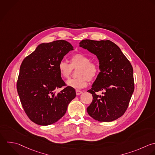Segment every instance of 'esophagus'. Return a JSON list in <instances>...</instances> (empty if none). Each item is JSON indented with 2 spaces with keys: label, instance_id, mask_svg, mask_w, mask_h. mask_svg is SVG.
<instances>
[{
  "label": "esophagus",
  "instance_id": "esophagus-1",
  "mask_svg": "<svg viewBox=\"0 0 155 155\" xmlns=\"http://www.w3.org/2000/svg\"><path fill=\"white\" fill-rule=\"evenodd\" d=\"M76 93L77 95H79L82 93V91L81 90H76Z\"/></svg>",
  "mask_w": 155,
  "mask_h": 155
}]
</instances>
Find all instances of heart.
Wrapping results in <instances>:
<instances>
[{
  "label": "heart",
  "instance_id": "obj_1",
  "mask_svg": "<svg viewBox=\"0 0 155 155\" xmlns=\"http://www.w3.org/2000/svg\"><path fill=\"white\" fill-rule=\"evenodd\" d=\"M78 78L68 79L66 84L68 86L74 88H83L88 85V80H94L99 73V66L95 61H91V58L85 54L77 53L70 57V64L64 60L59 61L58 69L61 76L65 78H68L73 68H79Z\"/></svg>",
  "mask_w": 155,
  "mask_h": 155
}]
</instances>
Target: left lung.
I'll return each mask as SVG.
<instances>
[{"mask_svg": "<svg viewBox=\"0 0 155 155\" xmlns=\"http://www.w3.org/2000/svg\"><path fill=\"white\" fill-rule=\"evenodd\" d=\"M79 46L96 55L101 70L87 91L93 96L87 108L88 114L99 122L118 119L127 110L134 91L132 65L119 47L109 40H82ZM99 91H103L102 96L96 93Z\"/></svg>", "mask_w": 155, "mask_h": 155, "instance_id": "left-lung-1", "label": "left lung"}]
</instances>
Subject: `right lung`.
Listing matches in <instances>:
<instances>
[{
  "instance_id": "add662e5",
  "label": "right lung",
  "mask_w": 155,
  "mask_h": 155,
  "mask_svg": "<svg viewBox=\"0 0 155 155\" xmlns=\"http://www.w3.org/2000/svg\"><path fill=\"white\" fill-rule=\"evenodd\" d=\"M73 50L71 44L64 40L41 44L21 64L17 90L25 113L36 124L57 122L76 97L75 90L70 86L58 93L54 91L66 85L58 65Z\"/></svg>"
}]
</instances>
